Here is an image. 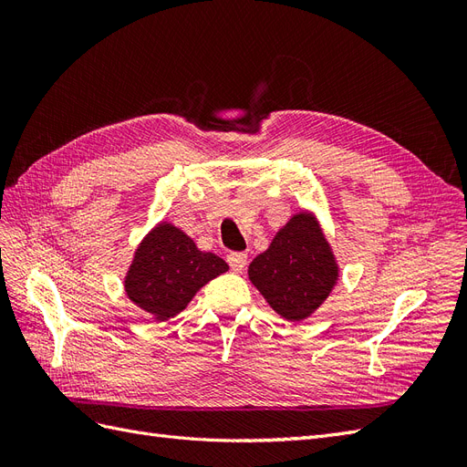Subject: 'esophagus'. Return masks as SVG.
Instances as JSON below:
<instances>
[{"mask_svg": "<svg viewBox=\"0 0 467 467\" xmlns=\"http://www.w3.org/2000/svg\"><path fill=\"white\" fill-rule=\"evenodd\" d=\"M228 263H230V266L234 268L235 273H242L244 268H245V265H247V255H245V253H230Z\"/></svg>", "mask_w": 467, "mask_h": 467, "instance_id": "obj_1", "label": "esophagus"}]
</instances>
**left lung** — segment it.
Wrapping results in <instances>:
<instances>
[{
  "instance_id": "8db88e82",
  "label": "left lung",
  "mask_w": 467,
  "mask_h": 467,
  "mask_svg": "<svg viewBox=\"0 0 467 467\" xmlns=\"http://www.w3.org/2000/svg\"><path fill=\"white\" fill-rule=\"evenodd\" d=\"M247 276L280 317L300 323L329 298L341 268L316 212L298 210L249 263Z\"/></svg>"
}]
</instances>
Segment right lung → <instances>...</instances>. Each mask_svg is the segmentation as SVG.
I'll list each match as a JSON object with an SVG mask.
<instances>
[{
  "instance_id": "right-lung-1",
  "label": "right lung",
  "mask_w": 467,
  "mask_h": 467,
  "mask_svg": "<svg viewBox=\"0 0 467 467\" xmlns=\"http://www.w3.org/2000/svg\"><path fill=\"white\" fill-rule=\"evenodd\" d=\"M216 253L201 251L179 225L161 220L134 249L124 294L155 321L171 319L210 280L228 271Z\"/></svg>"
}]
</instances>
